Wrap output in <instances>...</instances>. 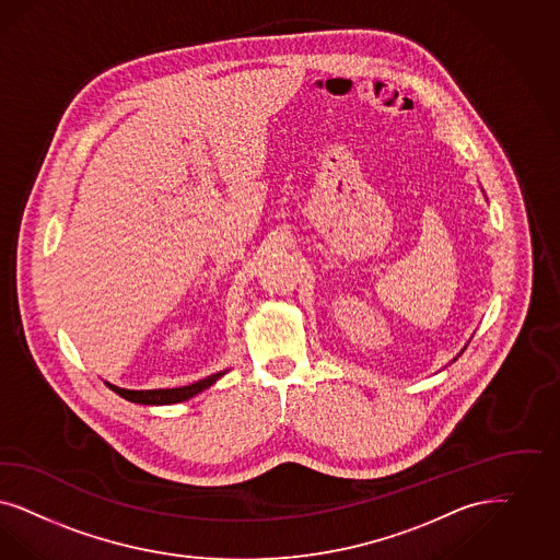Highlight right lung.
<instances>
[{"instance_id": "add662e5", "label": "right lung", "mask_w": 560, "mask_h": 560, "mask_svg": "<svg viewBox=\"0 0 560 560\" xmlns=\"http://www.w3.org/2000/svg\"><path fill=\"white\" fill-rule=\"evenodd\" d=\"M225 372H217L211 374L198 383L188 386H179V388H154V390H130V388H119V386L112 385V383H105L109 386L114 393H117L119 397L132 401V404H144V406H170V404H179V401H186L194 395H198L200 390L209 388V386L221 378Z\"/></svg>"}]
</instances>
